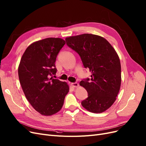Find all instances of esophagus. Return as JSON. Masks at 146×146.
Returning a JSON list of instances; mask_svg holds the SVG:
<instances>
[{
    "label": "esophagus",
    "mask_w": 146,
    "mask_h": 146,
    "mask_svg": "<svg viewBox=\"0 0 146 146\" xmlns=\"http://www.w3.org/2000/svg\"><path fill=\"white\" fill-rule=\"evenodd\" d=\"M71 85H72V87H74V88H78V87H79V84H78V83H77V82L72 83Z\"/></svg>",
    "instance_id": "34e87169"
}]
</instances>
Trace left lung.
Wrapping results in <instances>:
<instances>
[{"label": "left lung", "mask_w": 146, "mask_h": 146, "mask_svg": "<svg viewBox=\"0 0 146 146\" xmlns=\"http://www.w3.org/2000/svg\"><path fill=\"white\" fill-rule=\"evenodd\" d=\"M67 44L80 56L91 72L80 85L87 91L82 106L93 113L105 112L114 103L121 87V64L114 48L104 37L84 34L66 38Z\"/></svg>", "instance_id": "left-lung-1"}]
</instances>
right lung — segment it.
<instances>
[{
	"mask_svg": "<svg viewBox=\"0 0 146 146\" xmlns=\"http://www.w3.org/2000/svg\"><path fill=\"white\" fill-rule=\"evenodd\" d=\"M66 41L47 38L32 42L21 56L18 68L20 83L27 100L40 114L50 116L60 111L69 91L66 82L53 79L57 55Z\"/></svg>",
	"mask_w": 146,
	"mask_h": 146,
	"instance_id": "1",
	"label": "right lung"
}]
</instances>
